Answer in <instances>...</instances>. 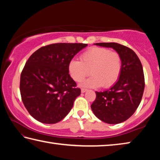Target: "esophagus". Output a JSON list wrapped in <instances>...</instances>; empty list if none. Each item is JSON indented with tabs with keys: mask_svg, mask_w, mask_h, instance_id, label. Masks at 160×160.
<instances>
[{
	"mask_svg": "<svg viewBox=\"0 0 160 160\" xmlns=\"http://www.w3.org/2000/svg\"><path fill=\"white\" fill-rule=\"evenodd\" d=\"M87 91V89L86 88H82V93H85V92Z\"/></svg>",
	"mask_w": 160,
	"mask_h": 160,
	"instance_id": "esophagus-1",
	"label": "esophagus"
}]
</instances>
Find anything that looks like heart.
I'll use <instances>...</instances> for the list:
<instances>
[{
  "label": "heart",
  "mask_w": 160,
  "mask_h": 160,
  "mask_svg": "<svg viewBox=\"0 0 160 160\" xmlns=\"http://www.w3.org/2000/svg\"><path fill=\"white\" fill-rule=\"evenodd\" d=\"M122 67V58L118 52L93 47L82 53L80 61L74 59L70 61L68 69L70 76L77 82H82L90 72L91 77L83 82V86L108 88L119 78Z\"/></svg>",
  "instance_id": "b5f03b06"
}]
</instances>
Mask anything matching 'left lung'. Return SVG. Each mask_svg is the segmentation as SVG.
Listing matches in <instances>:
<instances>
[{
	"mask_svg": "<svg viewBox=\"0 0 160 160\" xmlns=\"http://www.w3.org/2000/svg\"><path fill=\"white\" fill-rule=\"evenodd\" d=\"M96 46L112 48L121 55L122 67L119 78L108 90L96 92L91 109L98 118L110 124L127 120L141 101L145 88L142 64L129 48L117 43H97Z\"/></svg>",
	"mask_w": 160,
	"mask_h": 160,
	"instance_id": "1",
	"label": "left lung"
}]
</instances>
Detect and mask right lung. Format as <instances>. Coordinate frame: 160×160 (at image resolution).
Listing matches in <instances>:
<instances>
[{
  "mask_svg": "<svg viewBox=\"0 0 160 160\" xmlns=\"http://www.w3.org/2000/svg\"><path fill=\"white\" fill-rule=\"evenodd\" d=\"M85 43H53L41 47L28 59L20 77L22 102L33 118L55 124L73 107L81 89L69 74V63Z\"/></svg>",
  "mask_w": 160,
  "mask_h": 160,
  "instance_id": "1",
  "label": "right lung"
}]
</instances>
